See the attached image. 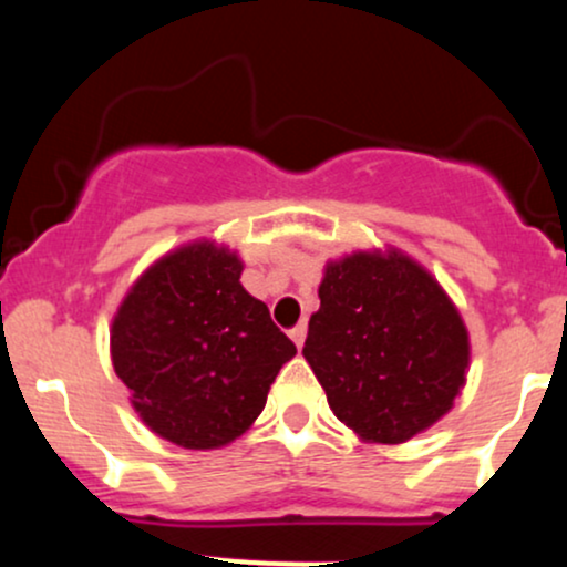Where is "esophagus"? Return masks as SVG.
Listing matches in <instances>:
<instances>
[{
    "label": "esophagus",
    "mask_w": 567,
    "mask_h": 567,
    "mask_svg": "<svg viewBox=\"0 0 567 567\" xmlns=\"http://www.w3.org/2000/svg\"><path fill=\"white\" fill-rule=\"evenodd\" d=\"M288 336L292 338V343H296V347L301 349L303 347V338H306V324L301 322V324H296V328H290Z\"/></svg>",
    "instance_id": "1"
}]
</instances>
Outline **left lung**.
Instances as JSON below:
<instances>
[{
    "mask_svg": "<svg viewBox=\"0 0 567 567\" xmlns=\"http://www.w3.org/2000/svg\"><path fill=\"white\" fill-rule=\"evenodd\" d=\"M303 357L338 421L365 442L400 445L453 408L470 333L424 266L360 250L324 266Z\"/></svg>",
    "mask_w": 567,
    "mask_h": 567,
    "instance_id": "obj_1",
    "label": "left lung"
}]
</instances>
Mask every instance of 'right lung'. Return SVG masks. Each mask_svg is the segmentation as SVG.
<instances>
[{"mask_svg": "<svg viewBox=\"0 0 567 567\" xmlns=\"http://www.w3.org/2000/svg\"><path fill=\"white\" fill-rule=\"evenodd\" d=\"M239 275L229 247L184 245L143 271L112 322V362L135 413L188 451L245 434L296 354Z\"/></svg>", "mask_w": 567, "mask_h": 567, "instance_id": "add662e5", "label": "right lung"}]
</instances>
